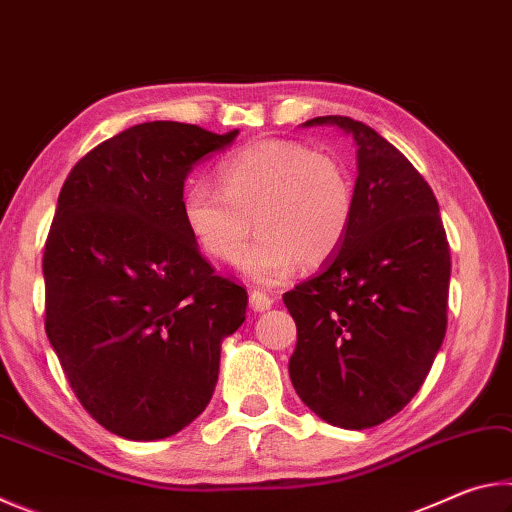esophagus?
<instances>
[{"label":"esophagus","mask_w":512,"mask_h":512,"mask_svg":"<svg viewBox=\"0 0 512 512\" xmlns=\"http://www.w3.org/2000/svg\"><path fill=\"white\" fill-rule=\"evenodd\" d=\"M271 305H273V298L268 296V293L259 291V289L250 291V309H253V311H266V309H271Z\"/></svg>","instance_id":"obj_1"}]
</instances>
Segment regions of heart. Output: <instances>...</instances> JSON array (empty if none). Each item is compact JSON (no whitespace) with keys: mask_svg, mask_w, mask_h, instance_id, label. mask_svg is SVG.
Wrapping results in <instances>:
<instances>
[{"mask_svg":"<svg viewBox=\"0 0 512 512\" xmlns=\"http://www.w3.org/2000/svg\"><path fill=\"white\" fill-rule=\"evenodd\" d=\"M219 189L185 187L180 212L207 255L235 262L255 228L262 232L241 259L257 282H280L302 262L318 266L341 248L354 212V189L341 162L296 142H259L216 169Z\"/></svg>","mask_w":512,"mask_h":512,"instance_id":"obj_1","label":"heart"}]
</instances>
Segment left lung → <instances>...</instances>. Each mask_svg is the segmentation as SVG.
<instances>
[{"instance_id": "1", "label": "left lung", "mask_w": 512, "mask_h": 512, "mask_svg": "<svg viewBox=\"0 0 512 512\" xmlns=\"http://www.w3.org/2000/svg\"><path fill=\"white\" fill-rule=\"evenodd\" d=\"M357 142L354 212L323 273L282 296L296 320L291 384L318 418L368 429L400 413L443 345L449 241L420 171L370 126L341 115Z\"/></svg>"}]
</instances>
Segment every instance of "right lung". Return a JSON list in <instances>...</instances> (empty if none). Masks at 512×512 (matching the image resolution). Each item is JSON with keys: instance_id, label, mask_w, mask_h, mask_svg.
<instances>
[{"instance_id": "1", "label": "right lung", "mask_w": 512, "mask_h": 512, "mask_svg": "<svg viewBox=\"0 0 512 512\" xmlns=\"http://www.w3.org/2000/svg\"><path fill=\"white\" fill-rule=\"evenodd\" d=\"M237 131L146 121L88 151L45 241V329L101 427L128 440L185 429L210 404L223 336L248 293L216 275L180 212L189 169Z\"/></svg>"}]
</instances>
